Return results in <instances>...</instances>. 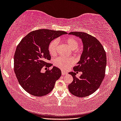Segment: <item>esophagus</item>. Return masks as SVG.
I'll return each mask as SVG.
<instances>
[{"mask_svg":"<svg viewBox=\"0 0 121 121\" xmlns=\"http://www.w3.org/2000/svg\"><path fill=\"white\" fill-rule=\"evenodd\" d=\"M61 74H62V75H66L67 74V73L65 72L64 70H61Z\"/></svg>","mask_w":121,"mask_h":121,"instance_id":"obj_1","label":"esophagus"}]
</instances>
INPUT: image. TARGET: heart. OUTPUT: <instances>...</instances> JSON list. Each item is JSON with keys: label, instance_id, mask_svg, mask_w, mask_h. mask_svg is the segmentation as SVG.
Returning <instances> with one entry per match:
<instances>
[{"label": "heart", "instance_id": "heart-1", "mask_svg": "<svg viewBox=\"0 0 121 121\" xmlns=\"http://www.w3.org/2000/svg\"><path fill=\"white\" fill-rule=\"evenodd\" d=\"M64 43L67 44L71 49L73 50V54L75 56H78L81 54L82 49L78 46L79 45V41L73 36H68L63 39ZM59 41L56 39L52 41L48 47V52L52 56H54L56 54L58 48ZM73 64V60L72 58L64 57H58L54 59L53 64L54 66L60 68L62 69L66 70L70 67Z\"/></svg>", "mask_w": 121, "mask_h": 121}]
</instances>
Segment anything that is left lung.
Listing matches in <instances>:
<instances>
[{
    "label": "left lung",
    "mask_w": 121,
    "mask_h": 121,
    "mask_svg": "<svg viewBox=\"0 0 121 121\" xmlns=\"http://www.w3.org/2000/svg\"><path fill=\"white\" fill-rule=\"evenodd\" d=\"M69 34L81 38L83 48L80 60L74 67V72H82V74L78 78L75 73H69L73 78V81L69 85L68 89L72 94L84 97L94 93L104 79L106 53L103 46L94 36L81 32H72Z\"/></svg>",
    "instance_id": "left-lung-1"
}]
</instances>
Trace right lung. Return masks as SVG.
Returning <instances> with one entry per match:
<instances>
[{
    "mask_svg": "<svg viewBox=\"0 0 121 121\" xmlns=\"http://www.w3.org/2000/svg\"><path fill=\"white\" fill-rule=\"evenodd\" d=\"M64 31L40 29L32 31L21 40L14 56V70L19 83L25 91L35 96H43L53 89L60 78V69L54 66L41 73L43 67H50L51 55L48 47L51 42Z\"/></svg>",
    "mask_w": 121,
    "mask_h": 121,
    "instance_id": "right-lung-1",
    "label": "right lung"
}]
</instances>
